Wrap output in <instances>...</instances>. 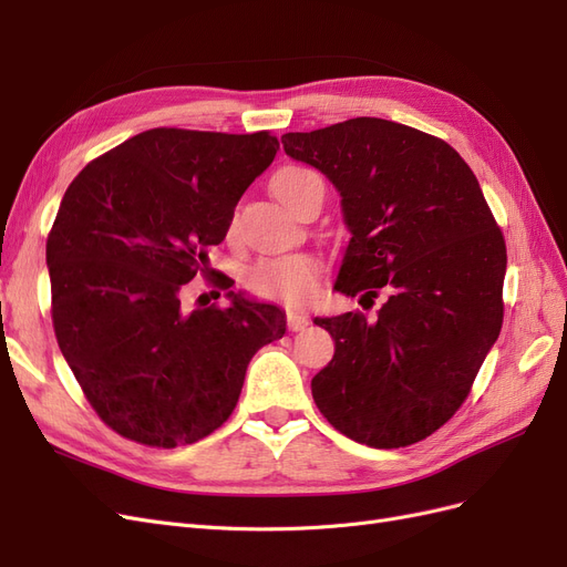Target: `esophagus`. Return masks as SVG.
Here are the masks:
<instances>
[{
  "instance_id": "1",
  "label": "esophagus",
  "mask_w": 567,
  "mask_h": 567,
  "mask_svg": "<svg viewBox=\"0 0 567 567\" xmlns=\"http://www.w3.org/2000/svg\"><path fill=\"white\" fill-rule=\"evenodd\" d=\"M286 323H288V331L298 333V331H305L307 326H310V319H307V317L300 315V312H288V315H286Z\"/></svg>"
}]
</instances>
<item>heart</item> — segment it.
<instances>
[{
	"label": "heart",
	"instance_id": "1",
	"mask_svg": "<svg viewBox=\"0 0 567 567\" xmlns=\"http://www.w3.org/2000/svg\"><path fill=\"white\" fill-rule=\"evenodd\" d=\"M323 184L315 169H307L300 165H286L277 175L271 177V192L286 208H290L300 192L307 186ZM323 277V265L317 257L307 252L296 255H281V257H267V260L255 262L246 271V288L255 298L262 300H277L286 305H302L319 290Z\"/></svg>",
	"mask_w": 567,
	"mask_h": 567
}]
</instances>
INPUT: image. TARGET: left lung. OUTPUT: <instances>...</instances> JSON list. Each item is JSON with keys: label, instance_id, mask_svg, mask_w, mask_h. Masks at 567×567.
I'll list each match as a JSON object with an SVG mask.
<instances>
[{"label": "left lung", "instance_id": "obj_1", "mask_svg": "<svg viewBox=\"0 0 567 567\" xmlns=\"http://www.w3.org/2000/svg\"><path fill=\"white\" fill-rule=\"evenodd\" d=\"M340 192L352 231L336 290L385 296L379 317H317L336 354L312 398L375 450L421 442L466 402L504 321L506 244L473 169L433 134L352 117L281 136Z\"/></svg>", "mask_w": 567, "mask_h": 567}]
</instances>
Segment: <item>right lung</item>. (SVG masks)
<instances>
[{
    "instance_id": "right-lung-1",
    "label": "right lung",
    "mask_w": 567,
    "mask_h": 567,
    "mask_svg": "<svg viewBox=\"0 0 567 567\" xmlns=\"http://www.w3.org/2000/svg\"><path fill=\"white\" fill-rule=\"evenodd\" d=\"M277 148L267 130L156 127L65 188L47 236L51 321L84 398L117 435L163 450L208 437L231 416L252 354L284 338L274 305L229 293V307H182L196 277L234 286L208 267V248L225 241Z\"/></svg>"
}]
</instances>
